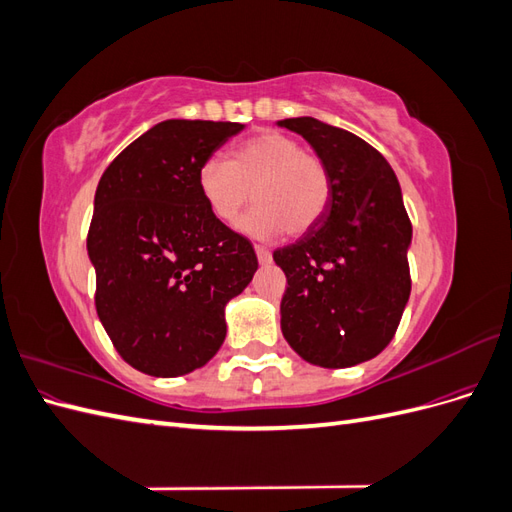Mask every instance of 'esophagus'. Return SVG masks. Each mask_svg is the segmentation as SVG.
<instances>
[{"mask_svg":"<svg viewBox=\"0 0 512 512\" xmlns=\"http://www.w3.org/2000/svg\"><path fill=\"white\" fill-rule=\"evenodd\" d=\"M254 250H256V256H258V262H260V265H269V262L273 260V256H271V252L267 250V247L256 245Z\"/></svg>","mask_w":512,"mask_h":512,"instance_id":"34e87169","label":"esophagus"}]
</instances>
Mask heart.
I'll return each instance as SVG.
<instances>
[{
  "mask_svg": "<svg viewBox=\"0 0 512 512\" xmlns=\"http://www.w3.org/2000/svg\"><path fill=\"white\" fill-rule=\"evenodd\" d=\"M196 185L209 213L232 224L254 198L256 207L239 228L256 239H273L288 230L301 235L327 213L333 194L329 166L297 138L265 130L230 149L228 162L207 158Z\"/></svg>",
  "mask_w": 512,
  "mask_h": 512,
  "instance_id": "obj_1",
  "label": "heart"
}]
</instances>
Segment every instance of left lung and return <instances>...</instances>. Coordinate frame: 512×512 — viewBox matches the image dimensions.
<instances>
[{
    "mask_svg": "<svg viewBox=\"0 0 512 512\" xmlns=\"http://www.w3.org/2000/svg\"><path fill=\"white\" fill-rule=\"evenodd\" d=\"M277 126L301 134L333 179L320 222L273 252L288 282L282 333L307 363L359 365L389 346L410 299L412 224L399 181L382 153L348 130L314 117Z\"/></svg>",
    "mask_w": 512,
    "mask_h": 512,
    "instance_id": "left-lung-1",
    "label": "left lung"
}]
</instances>
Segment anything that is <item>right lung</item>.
Returning <instances> with one entry per match:
<instances>
[{"instance_id":"obj_1","label":"right lung","mask_w":512,"mask_h":512,"mask_svg":"<svg viewBox=\"0 0 512 512\" xmlns=\"http://www.w3.org/2000/svg\"><path fill=\"white\" fill-rule=\"evenodd\" d=\"M232 121L166 119L104 170L87 254L96 309L121 359L156 378L207 365L226 337L224 307L252 282V243L209 213L198 168Z\"/></svg>"}]
</instances>
